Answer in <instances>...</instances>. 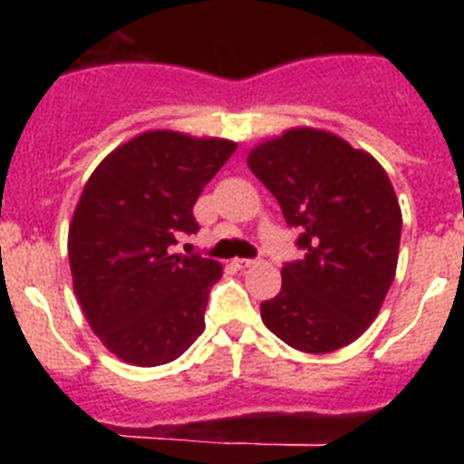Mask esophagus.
<instances>
[{
    "label": "esophagus",
    "mask_w": 464,
    "mask_h": 464,
    "mask_svg": "<svg viewBox=\"0 0 464 464\" xmlns=\"http://www.w3.org/2000/svg\"><path fill=\"white\" fill-rule=\"evenodd\" d=\"M235 265L239 269H248V267H253V265H256V260H248V257H237Z\"/></svg>",
    "instance_id": "1"
}]
</instances>
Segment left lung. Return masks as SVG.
Returning <instances> with one entry per match:
<instances>
[{
    "mask_svg": "<svg viewBox=\"0 0 464 464\" xmlns=\"http://www.w3.org/2000/svg\"><path fill=\"white\" fill-rule=\"evenodd\" d=\"M248 167L299 229L302 260L260 304L262 323L288 346L330 353L362 334L391 290L401 211L383 167L337 134L295 127L248 153Z\"/></svg>",
    "mask_w": 464,
    "mask_h": 464,
    "instance_id": "1",
    "label": "left lung"
}]
</instances>
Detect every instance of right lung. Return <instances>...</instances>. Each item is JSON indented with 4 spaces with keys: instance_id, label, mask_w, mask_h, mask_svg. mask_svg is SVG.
Segmentation results:
<instances>
[{
    "instance_id": "add662e5",
    "label": "right lung",
    "mask_w": 464,
    "mask_h": 464,
    "mask_svg": "<svg viewBox=\"0 0 464 464\" xmlns=\"http://www.w3.org/2000/svg\"><path fill=\"white\" fill-rule=\"evenodd\" d=\"M237 150L227 139L153 130L92 171L69 225L73 293L111 353L137 367L176 360L204 332L223 267L171 246L195 235L197 197Z\"/></svg>"
}]
</instances>
